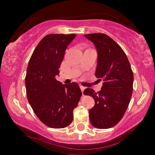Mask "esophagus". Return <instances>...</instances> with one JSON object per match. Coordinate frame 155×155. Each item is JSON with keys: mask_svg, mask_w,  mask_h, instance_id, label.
Listing matches in <instances>:
<instances>
[{"mask_svg": "<svg viewBox=\"0 0 155 155\" xmlns=\"http://www.w3.org/2000/svg\"><path fill=\"white\" fill-rule=\"evenodd\" d=\"M80 88H81V92H82V93H83L84 90H85V87H83L82 85H80Z\"/></svg>", "mask_w": 155, "mask_h": 155, "instance_id": "1", "label": "esophagus"}]
</instances>
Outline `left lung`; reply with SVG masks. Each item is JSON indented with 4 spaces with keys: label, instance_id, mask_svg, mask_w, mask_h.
<instances>
[{
    "label": "left lung",
    "instance_id": "obj_1",
    "mask_svg": "<svg viewBox=\"0 0 155 155\" xmlns=\"http://www.w3.org/2000/svg\"><path fill=\"white\" fill-rule=\"evenodd\" d=\"M97 51L95 76L103 81L99 92L85 89L95 106L90 110V122L99 129L114 127L122 120L133 93V73L127 55L117 42L104 33L84 35Z\"/></svg>",
    "mask_w": 155,
    "mask_h": 155
}]
</instances>
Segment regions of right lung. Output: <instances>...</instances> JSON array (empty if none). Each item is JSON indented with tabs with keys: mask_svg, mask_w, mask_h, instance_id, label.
Instances as JSON below:
<instances>
[{
	"mask_svg": "<svg viewBox=\"0 0 155 155\" xmlns=\"http://www.w3.org/2000/svg\"><path fill=\"white\" fill-rule=\"evenodd\" d=\"M76 34H49L35 47L27 68V97L33 111L44 124L63 128L73 121L81 91L77 83L63 84L55 76L60 74L67 46Z\"/></svg>",
	"mask_w": 155,
	"mask_h": 155,
	"instance_id": "obj_1",
	"label": "right lung"
}]
</instances>
